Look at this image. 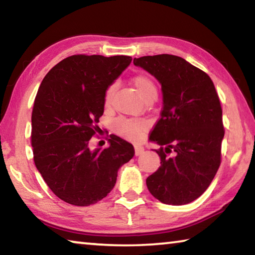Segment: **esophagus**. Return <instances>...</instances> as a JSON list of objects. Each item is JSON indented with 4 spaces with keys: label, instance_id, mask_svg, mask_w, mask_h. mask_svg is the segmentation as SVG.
<instances>
[{
    "label": "esophagus",
    "instance_id": "esophagus-1",
    "mask_svg": "<svg viewBox=\"0 0 255 255\" xmlns=\"http://www.w3.org/2000/svg\"><path fill=\"white\" fill-rule=\"evenodd\" d=\"M144 150H145V148H144V146H141V145H135V154L137 155H141L144 153Z\"/></svg>",
    "mask_w": 255,
    "mask_h": 255
}]
</instances>
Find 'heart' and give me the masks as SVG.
Instances as JSON below:
<instances>
[{
    "mask_svg": "<svg viewBox=\"0 0 255 255\" xmlns=\"http://www.w3.org/2000/svg\"><path fill=\"white\" fill-rule=\"evenodd\" d=\"M132 83L135 85L137 92L144 99L157 96V88L155 85L154 81L149 76L145 74H138L132 79ZM115 90V84L109 85L106 92V103L109 105L111 101L112 93ZM114 128L120 135L128 138L131 140H137L141 137L145 129V124L141 120L130 119V118H118L114 123Z\"/></svg>",
    "mask_w": 255,
    "mask_h": 255,
    "instance_id": "obj_1",
    "label": "heart"
}]
</instances>
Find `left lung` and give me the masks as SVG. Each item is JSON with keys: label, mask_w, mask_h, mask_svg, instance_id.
I'll use <instances>...</instances> for the list:
<instances>
[{"label": "left lung", "mask_w": 255, "mask_h": 255, "mask_svg": "<svg viewBox=\"0 0 255 255\" xmlns=\"http://www.w3.org/2000/svg\"><path fill=\"white\" fill-rule=\"evenodd\" d=\"M162 86L163 110L149 139L161 166L146 179L152 196L163 204L180 206L199 198L221 165L223 111L210 77L174 55L133 58ZM173 152L172 157L167 154Z\"/></svg>", "instance_id": "obj_1"}]
</instances>
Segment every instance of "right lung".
I'll list each match as a JSON object with an SVG mask.
<instances>
[{
  "label": "right lung",
  "instance_id": "1",
  "mask_svg": "<svg viewBox=\"0 0 255 255\" xmlns=\"http://www.w3.org/2000/svg\"><path fill=\"white\" fill-rule=\"evenodd\" d=\"M131 63L129 56L73 55L47 73L31 116L33 161L59 199L90 206L107 197L132 145L116 135L109 147L90 149L109 85Z\"/></svg>",
  "mask_w": 255,
  "mask_h": 255
}]
</instances>
